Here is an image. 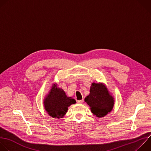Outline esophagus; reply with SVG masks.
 Segmentation results:
<instances>
[{
  "instance_id": "esophagus-1",
  "label": "esophagus",
  "mask_w": 151,
  "mask_h": 151,
  "mask_svg": "<svg viewBox=\"0 0 151 151\" xmlns=\"http://www.w3.org/2000/svg\"><path fill=\"white\" fill-rule=\"evenodd\" d=\"M83 101H84V100H83V99H81V100H78V103L79 104H83Z\"/></svg>"
}]
</instances>
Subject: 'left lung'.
Listing matches in <instances>:
<instances>
[{"instance_id": "obj_1", "label": "left lung", "mask_w": 151, "mask_h": 151, "mask_svg": "<svg viewBox=\"0 0 151 151\" xmlns=\"http://www.w3.org/2000/svg\"><path fill=\"white\" fill-rule=\"evenodd\" d=\"M85 101L89 106L94 115L102 117L112 110L114 101L104 85L92 83L90 93L85 98Z\"/></svg>"}]
</instances>
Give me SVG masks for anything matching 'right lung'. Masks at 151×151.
I'll return each instance as SVG.
<instances>
[{
  "instance_id": "add662e5",
  "label": "right lung",
  "mask_w": 151,
  "mask_h": 151,
  "mask_svg": "<svg viewBox=\"0 0 151 151\" xmlns=\"http://www.w3.org/2000/svg\"><path fill=\"white\" fill-rule=\"evenodd\" d=\"M76 103L75 99L66 96L65 92L55 85L44 101L45 110L53 118H62L68 111V107Z\"/></svg>"
}]
</instances>
